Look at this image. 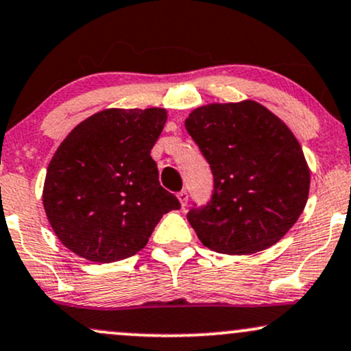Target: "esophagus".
Returning a JSON list of instances; mask_svg holds the SVG:
<instances>
[{
  "instance_id": "1",
  "label": "esophagus",
  "mask_w": 351,
  "mask_h": 351,
  "mask_svg": "<svg viewBox=\"0 0 351 351\" xmlns=\"http://www.w3.org/2000/svg\"><path fill=\"white\" fill-rule=\"evenodd\" d=\"M178 199H180V203H181V206H186V204H188V191H184V189H183V191H180L178 193Z\"/></svg>"
}]
</instances>
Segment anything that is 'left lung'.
I'll use <instances>...</instances> for the list:
<instances>
[{
  "label": "left lung",
  "mask_w": 351,
  "mask_h": 351,
  "mask_svg": "<svg viewBox=\"0 0 351 351\" xmlns=\"http://www.w3.org/2000/svg\"><path fill=\"white\" fill-rule=\"evenodd\" d=\"M184 127L215 176L211 201L186 215L203 245L243 256L279 243L304 211L310 188L291 128L254 100L198 107Z\"/></svg>",
  "instance_id": "8db88e82"
}]
</instances>
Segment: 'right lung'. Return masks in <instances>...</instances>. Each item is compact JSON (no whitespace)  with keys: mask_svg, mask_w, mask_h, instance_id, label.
I'll list each match as a JSON object with an SVG mask.
<instances>
[{"mask_svg":"<svg viewBox=\"0 0 351 351\" xmlns=\"http://www.w3.org/2000/svg\"><path fill=\"white\" fill-rule=\"evenodd\" d=\"M165 123V108H106L59 145L43 204L69 251L92 263L127 259L147 245L165 213L181 208L160 186L150 155Z\"/></svg>","mask_w":351,"mask_h":351,"instance_id":"add662e5","label":"right lung"}]
</instances>
